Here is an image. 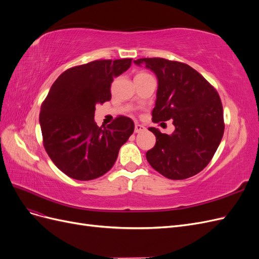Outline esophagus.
Wrapping results in <instances>:
<instances>
[{"mask_svg": "<svg viewBox=\"0 0 259 259\" xmlns=\"http://www.w3.org/2000/svg\"><path fill=\"white\" fill-rule=\"evenodd\" d=\"M146 131V127L144 125H140V124H135V133H142Z\"/></svg>", "mask_w": 259, "mask_h": 259, "instance_id": "1", "label": "esophagus"}]
</instances>
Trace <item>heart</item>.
I'll list each match as a JSON object with an SVG mask.
<instances>
[{
	"label": "heart",
	"instance_id": "obj_1",
	"mask_svg": "<svg viewBox=\"0 0 259 259\" xmlns=\"http://www.w3.org/2000/svg\"><path fill=\"white\" fill-rule=\"evenodd\" d=\"M145 75H149V74L146 73V72H139L136 76H145Z\"/></svg>",
	"mask_w": 259,
	"mask_h": 259
}]
</instances>
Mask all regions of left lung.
<instances>
[{
    "label": "left lung",
    "mask_w": 259,
    "mask_h": 259,
    "mask_svg": "<svg viewBox=\"0 0 259 259\" xmlns=\"http://www.w3.org/2000/svg\"><path fill=\"white\" fill-rule=\"evenodd\" d=\"M134 62L145 65L158 77L152 121L173 119L175 126L171 135L149 128L156 142L147 151V161L168 179L197 175L213 158L224 135V111L218 93L184 62L164 58H140Z\"/></svg>",
    "instance_id": "1"
}]
</instances>
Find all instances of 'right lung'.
Masks as SVG:
<instances>
[{
    "label": "right lung",
    "instance_id": "obj_1",
    "mask_svg": "<svg viewBox=\"0 0 259 259\" xmlns=\"http://www.w3.org/2000/svg\"><path fill=\"white\" fill-rule=\"evenodd\" d=\"M132 59H104L72 67L54 82L41 106L43 145L62 173L76 180L106 174L116 161L135 125L119 115L107 127L95 123L96 105L111 99V83Z\"/></svg>",
    "mask_w": 259,
    "mask_h": 259
}]
</instances>
